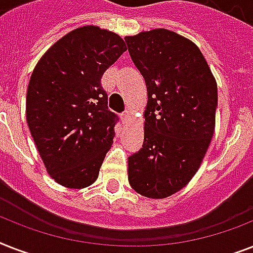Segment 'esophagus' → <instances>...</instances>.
<instances>
[{"mask_svg": "<svg viewBox=\"0 0 253 253\" xmlns=\"http://www.w3.org/2000/svg\"><path fill=\"white\" fill-rule=\"evenodd\" d=\"M130 117H131V111L130 110H125L122 114H121V119H122L123 123H127V121L130 119Z\"/></svg>", "mask_w": 253, "mask_h": 253, "instance_id": "1", "label": "esophagus"}]
</instances>
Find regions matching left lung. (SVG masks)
I'll list each match as a JSON object with an SVG mask.
<instances>
[{
  "label": "left lung",
  "instance_id": "obj_1",
  "mask_svg": "<svg viewBox=\"0 0 253 253\" xmlns=\"http://www.w3.org/2000/svg\"><path fill=\"white\" fill-rule=\"evenodd\" d=\"M125 41L148 93L144 142L128 158V182L142 196L166 198L204 160L215 127L216 81L200 48L173 31L155 29Z\"/></svg>",
  "mask_w": 253,
  "mask_h": 253
}]
</instances>
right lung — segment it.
I'll return each mask as SVG.
<instances>
[{
    "label": "right lung",
    "mask_w": 253,
    "mask_h": 253,
    "mask_svg": "<svg viewBox=\"0 0 253 253\" xmlns=\"http://www.w3.org/2000/svg\"><path fill=\"white\" fill-rule=\"evenodd\" d=\"M127 49L115 33L79 27L47 49L30 79L26 119L45 169L57 184L83 189L97 180L118 117L101 79Z\"/></svg>",
    "instance_id": "add662e5"
}]
</instances>
